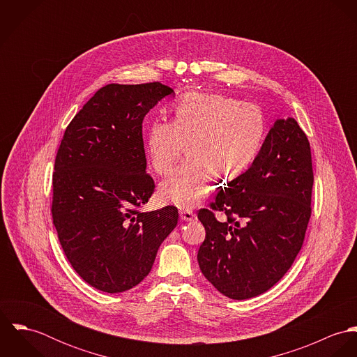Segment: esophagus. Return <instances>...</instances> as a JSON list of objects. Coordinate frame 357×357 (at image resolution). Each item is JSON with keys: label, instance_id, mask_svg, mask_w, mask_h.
Segmentation results:
<instances>
[{"label": "esophagus", "instance_id": "esophagus-1", "mask_svg": "<svg viewBox=\"0 0 357 357\" xmlns=\"http://www.w3.org/2000/svg\"><path fill=\"white\" fill-rule=\"evenodd\" d=\"M180 217H181L183 221H194L197 218V214L191 210H181Z\"/></svg>", "mask_w": 357, "mask_h": 357}]
</instances>
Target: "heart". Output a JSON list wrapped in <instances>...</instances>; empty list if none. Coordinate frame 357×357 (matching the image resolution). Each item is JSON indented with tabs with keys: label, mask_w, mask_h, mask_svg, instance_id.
Returning a JSON list of instances; mask_svg holds the SVG:
<instances>
[{
	"label": "heart",
	"mask_w": 357,
	"mask_h": 357,
	"mask_svg": "<svg viewBox=\"0 0 357 357\" xmlns=\"http://www.w3.org/2000/svg\"><path fill=\"white\" fill-rule=\"evenodd\" d=\"M265 119L259 108L221 95L191 93L170 121H155L147 137V158L156 174H166L184 151L188 158L159 185L166 204L192 208L210 190V180L239 177L259 153Z\"/></svg>",
	"instance_id": "obj_1"
}]
</instances>
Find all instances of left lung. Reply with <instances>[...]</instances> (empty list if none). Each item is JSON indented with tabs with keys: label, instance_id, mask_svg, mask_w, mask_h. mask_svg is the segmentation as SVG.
<instances>
[{
	"label": "left lung",
	"instance_id": "left-lung-1",
	"mask_svg": "<svg viewBox=\"0 0 357 357\" xmlns=\"http://www.w3.org/2000/svg\"><path fill=\"white\" fill-rule=\"evenodd\" d=\"M202 208L198 252L204 278L225 297L253 298L278 283L300 253L310 217L313 170L305 133L294 118L276 119L252 166Z\"/></svg>",
	"mask_w": 357,
	"mask_h": 357
}]
</instances>
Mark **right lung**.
<instances>
[{"label": "right lung", "mask_w": 357, "mask_h": 357, "mask_svg": "<svg viewBox=\"0 0 357 357\" xmlns=\"http://www.w3.org/2000/svg\"><path fill=\"white\" fill-rule=\"evenodd\" d=\"M174 91L160 82L105 85L67 126L54 160L52 215L75 272L104 293L137 286L176 228L174 206L140 211L153 195L143 119Z\"/></svg>", "instance_id": "add662e5"}]
</instances>
